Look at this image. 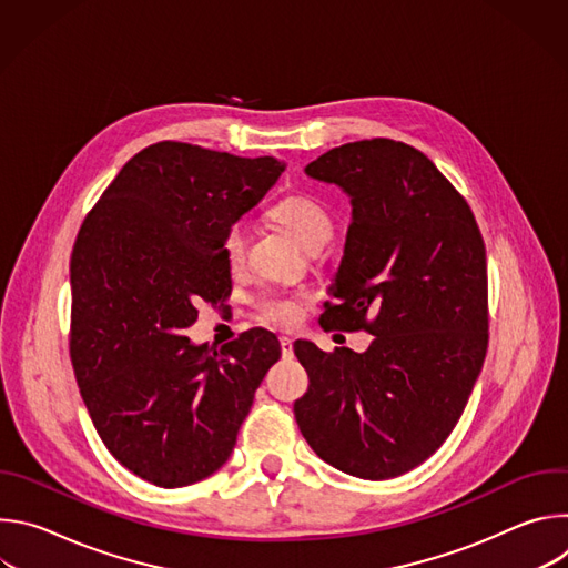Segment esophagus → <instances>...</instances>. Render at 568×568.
I'll use <instances>...</instances> for the list:
<instances>
[{
    "label": "esophagus",
    "mask_w": 568,
    "mask_h": 568,
    "mask_svg": "<svg viewBox=\"0 0 568 568\" xmlns=\"http://www.w3.org/2000/svg\"><path fill=\"white\" fill-rule=\"evenodd\" d=\"M281 353L285 359H290L294 355V342L290 337H281Z\"/></svg>",
    "instance_id": "esophagus-1"
}]
</instances>
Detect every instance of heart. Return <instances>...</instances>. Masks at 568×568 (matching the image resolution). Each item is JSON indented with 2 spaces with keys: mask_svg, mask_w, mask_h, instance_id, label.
<instances>
[{
  "mask_svg": "<svg viewBox=\"0 0 568 568\" xmlns=\"http://www.w3.org/2000/svg\"><path fill=\"white\" fill-rule=\"evenodd\" d=\"M274 217L296 233L307 250L323 247L333 235L335 217L326 202L307 193L285 195L274 204ZM250 250V224L245 220H233L222 235V254L229 267H242ZM256 312L278 326H290L301 314V296L265 287L254 296Z\"/></svg>",
  "mask_w": 568,
  "mask_h": 568,
  "instance_id": "obj_1",
  "label": "heart"
}]
</instances>
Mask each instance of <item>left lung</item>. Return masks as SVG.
<instances>
[{
    "instance_id": "left-lung-1",
    "label": "left lung",
    "mask_w": 568,
    "mask_h": 568,
    "mask_svg": "<svg viewBox=\"0 0 568 568\" xmlns=\"http://www.w3.org/2000/svg\"><path fill=\"white\" fill-rule=\"evenodd\" d=\"M353 202L323 331H366V353L296 342L310 384L296 425L318 458L368 480L425 463L456 427L488 353V263L467 200L434 161L393 139L305 166Z\"/></svg>"
}]
</instances>
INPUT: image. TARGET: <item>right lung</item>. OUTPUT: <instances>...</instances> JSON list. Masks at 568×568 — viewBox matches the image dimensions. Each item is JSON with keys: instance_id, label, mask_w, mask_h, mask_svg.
Wrapping results in <instances>:
<instances>
[{"instance_id": "right-lung-1", "label": "right lung", "mask_w": 568, "mask_h": 568, "mask_svg": "<svg viewBox=\"0 0 568 568\" xmlns=\"http://www.w3.org/2000/svg\"><path fill=\"white\" fill-rule=\"evenodd\" d=\"M283 164L182 141L136 152L85 215L71 250L69 355L110 454L159 488H184L233 452L254 393L281 357L252 328L220 351L184 331L231 294L224 229Z\"/></svg>"}]
</instances>
